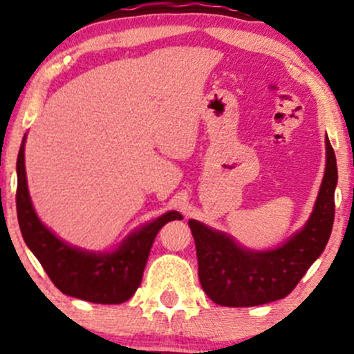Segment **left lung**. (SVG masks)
<instances>
[{
  "label": "left lung",
  "mask_w": 354,
  "mask_h": 354,
  "mask_svg": "<svg viewBox=\"0 0 354 354\" xmlns=\"http://www.w3.org/2000/svg\"><path fill=\"white\" fill-rule=\"evenodd\" d=\"M336 181V156L326 136V171L311 218L299 233L273 251L243 250L225 233L189 219L205 293L216 304L233 308L258 306L290 295L330 239Z\"/></svg>",
  "instance_id": "1"
}]
</instances>
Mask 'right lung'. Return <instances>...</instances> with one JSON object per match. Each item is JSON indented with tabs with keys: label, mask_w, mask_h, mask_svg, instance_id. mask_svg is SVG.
Wrapping results in <instances>:
<instances>
[{
	"label": "right lung",
	"mask_w": 354,
	"mask_h": 354,
	"mask_svg": "<svg viewBox=\"0 0 354 354\" xmlns=\"http://www.w3.org/2000/svg\"><path fill=\"white\" fill-rule=\"evenodd\" d=\"M16 171V213L24 243L61 293L84 301L100 304L128 301L140 286L158 231L171 219H181L178 211H169L133 233L113 254L86 253L56 238L36 216L26 186L23 145L18 153Z\"/></svg>",
	"instance_id": "1"
}]
</instances>
